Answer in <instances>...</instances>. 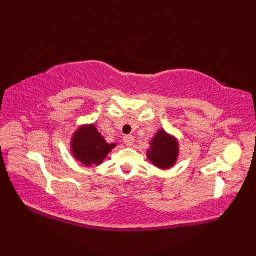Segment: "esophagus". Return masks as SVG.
Instances as JSON below:
<instances>
[{"mask_svg": "<svg viewBox=\"0 0 256 256\" xmlns=\"http://www.w3.org/2000/svg\"><path fill=\"white\" fill-rule=\"evenodd\" d=\"M123 140H124V144L126 145V146H132L135 140H134V136H133V135H125L124 138H123Z\"/></svg>", "mask_w": 256, "mask_h": 256, "instance_id": "obj_1", "label": "esophagus"}]
</instances>
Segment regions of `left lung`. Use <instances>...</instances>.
Here are the masks:
<instances>
[{
    "instance_id": "left-lung-1",
    "label": "left lung",
    "mask_w": 256,
    "mask_h": 256,
    "mask_svg": "<svg viewBox=\"0 0 256 256\" xmlns=\"http://www.w3.org/2000/svg\"><path fill=\"white\" fill-rule=\"evenodd\" d=\"M178 148L179 145L175 138L160 130L152 140L150 148L148 152V158L156 167L167 170L176 162Z\"/></svg>"
}]
</instances>
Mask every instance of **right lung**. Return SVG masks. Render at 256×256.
<instances>
[{
    "instance_id": "right-lung-1",
    "label": "right lung",
    "mask_w": 256,
    "mask_h": 256,
    "mask_svg": "<svg viewBox=\"0 0 256 256\" xmlns=\"http://www.w3.org/2000/svg\"><path fill=\"white\" fill-rule=\"evenodd\" d=\"M116 144H108L94 125L79 128L72 140L76 158L86 166L100 165Z\"/></svg>"
}]
</instances>
